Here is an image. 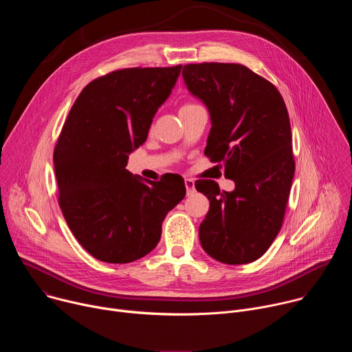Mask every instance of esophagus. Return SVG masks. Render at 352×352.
<instances>
[{
    "mask_svg": "<svg viewBox=\"0 0 352 352\" xmlns=\"http://www.w3.org/2000/svg\"><path fill=\"white\" fill-rule=\"evenodd\" d=\"M185 188H186V195L193 193V190H195V181L190 179V178H186L185 179Z\"/></svg>",
    "mask_w": 352,
    "mask_h": 352,
    "instance_id": "1",
    "label": "esophagus"
}]
</instances>
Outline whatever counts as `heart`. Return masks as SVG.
Here are the masks:
<instances>
[{
  "label": "heart",
  "instance_id": "obj_1",
  "mask_svg": "<svg viewBox=\"0 0 352 352\" xmlns=\"http://www.w3.org/2000/svg\"><path fill=\"white\" fill-rule=\"evenodd\" d=\"M193 106H196V104H185V106H182V109H188V107H193Z\"/></svg>",
  "mask_w": 352,
  "mask_h": 352
}]
</instances>
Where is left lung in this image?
Returning <instances> with one entry per match:
<instances>
[{
  "label": "left lung",
  "mask_w": 352,
  "mask_h": 352,
  "mask_svg": "<svg viewBox=\"0 0 352 352\" xmlns=\"http://www.w3.org/2000/svg\"><path fill=\"white\" fill-rule=\"evenodd\" d=\"M188 91L209 110L212 128L205 155L224 166L231 192L212 179L195 182L210 200L199 226L205 252L226 265L259 259L284 219L295 163L288 111L280 91L239 64H188Z\"/></svg>",
  "instance_id": "left-lung-1"
}]
</instances>
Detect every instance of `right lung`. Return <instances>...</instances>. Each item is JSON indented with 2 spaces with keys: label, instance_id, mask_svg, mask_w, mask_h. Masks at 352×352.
<instances>
[{
  "label": "right lung",
  "instance_id": "1",
  "mask_svg": "<svg viewBox=\"0 0 352 352\" xmlns=\"http://www.w3.org/2000/svg\"><path fill=\"white\" fill-rule=\"evenodd\" d=\"M182 65L128 68L91 80L78 96L54 150L60 206L78 242L102 262L131 263L156 248L167 213L184 199L182 177L132 175Z\"/></svg>",
  "mask_w": 352,
  "mask_h": 352
}]
</instances>
